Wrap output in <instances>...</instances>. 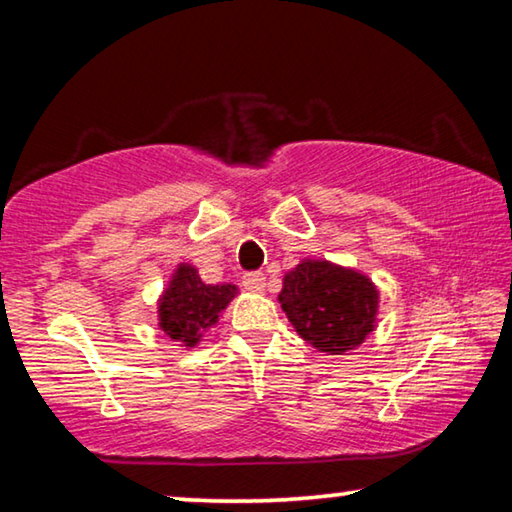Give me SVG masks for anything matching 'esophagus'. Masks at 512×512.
I'll return each mask as SVG.
<instances>
[{
    "label": "esophagus",
    "mask_w": 512,
    "mask_h": 512,
    "mask_svg": "<svg viewBox=\"0 0 512 512\" xmlns=\"http://www.w3.org/2000/svg\"><path fill=\"white\" fill-rule=\"evenodd\" d=\"M241 284H244V287H246L248 291H253V293H262V291H264V287H266V277H264V273H259V271H255V273H246V275H244V280H241Z\"/></svg>",
    "instance_id": "esophagus-1"
}]
</instances>
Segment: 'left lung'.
Returning <instances> with one entry per match:
<instances>
[{
    "label": "left lung",
    "mask_w": 512,
    "mask_h": 512,
    "mask_svg": "<svg viewBox=\"0 0 512 512\" xmlns=\"http://www.w3.org/2000/svg\"><path fill=\"white\" fill-rule=\"evenodd\" d=\"M277 300L296 332L320 352L343 354L375 332L377 287L368 275L327 259H302L284 275Z\"/></svg>",
    "instance_id": "1"
}]
</instances>
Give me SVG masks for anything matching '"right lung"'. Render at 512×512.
Instances as JSON below:
<instances>
[{
	"label": "right lung",
	"instance_id": "right-lung-1",
	"mask_svg": "<svg viewBox=\"0 0 512 512\" xmlns=\"http://www.w3.org/2000/svg\"><path fill=\"white\" fill-rule=\"evenodd\" d=\"M237 293L235 284H205L192 264H180L158 300V325L171 341L194 348Z\"/></svg>",
	"mask_w": 512,
	"mask_h": 512
}]
</instances>
